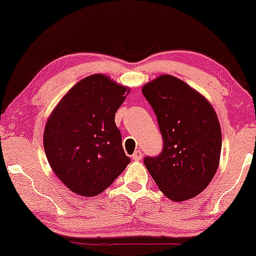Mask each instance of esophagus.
Returning <instances> with one entry per match:
<instances>
[{"mask_svg":"<svg viewBox=\"0 0 256 256\" xmlns=\"http://www.w3.org/2000/svg\"><path fill=\"white\" fill-rule=\"evenodd\" d=\"M132 158L134 160H142V152H141V150H136V152L132 154Z\"/></svg>","mask_w":256,"mask_h":256,"instance_id":"1","label":"esophagus"}]
</instances>
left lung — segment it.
I'll return each mask as SVG.
<instances>
[{
    "label": "left lung",
    "instance_id": "1",
    "mask_svg": "<svg viewBox=\"0 0 256 256\" xmlns=\"http://www.w3.org/2000/svg\"><path fill=\"white\" fill-rule=\"evenodd\" d=\"M157 116L163 150L144 166L160 190L174 202L196 197L211 183L219 166L222 129L212 104L170 74L142 87Z\"/></svg>",
    "mask_w": 256,
    "mask_h": 256
}]
</instances>
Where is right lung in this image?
<instances>
[{
  "label": "right lung",
  "instance_id": "right-lung-1",
  "mask_svg": "<svg viewBox=\"0 0 256 256\" xmlns=\"http://www.w3.org/2000/svg\"><path fill=\"white\" fill-rule=\"evenodd\" d=\"M129 90L110 76L92 74L76 82L48 116L43 138L46 158L74 194H99L130 162L115 124Z\"/></svg>",
  "mask_w": 256,
  "mask_h": 256
}]
</instances>
